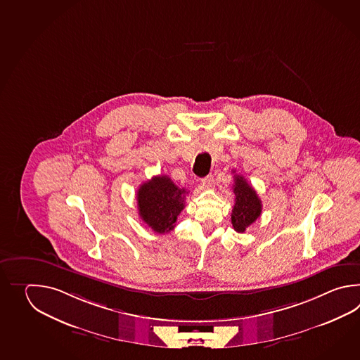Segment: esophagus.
I'll list each match as a JSON object with an SVG mask.
<instances>
[{
    "label": "esophagus",
    "mask_w": 360,
    "mask_h": 360,
    "mask_svg": "<svg viewBox=\"0 0 360 360\" xmlns=\"http://www.w3.org/2000/svg\"><path fill=\"white\" fill-rule=\"evenodd\" d=\"M202 185H203L206 189H211V188H214V176H212V175H208V176L203 177V179H202Z\"/></svg>",
    "instance_id": "34e87169"
}]
</instances>
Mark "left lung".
I'll return each instance as SVG.
<instances>
[{
	"label": "left lung",
	"mask_w": 360,
	"mask_h": 360,
	"mask_svg": "<svg viewBox=\"0 0 360 360\" xmlns=\"http://www.w3.org/2000/svg\"><path fill=\"white\" fill-rule=\"evenodd\" d=\"M233 191L236 203L231 211V224L236 231L245 233V229L260 217L262 205L256 191L240 175L234 177Z\"/></svg>",
	"instance_id": "left-lung-1"
}]
</instances>
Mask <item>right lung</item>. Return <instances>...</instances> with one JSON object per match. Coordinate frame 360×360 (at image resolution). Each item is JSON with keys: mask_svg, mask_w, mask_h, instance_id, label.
<instances>
[{"mask_svg": "<svg viewBox=\"0 0 360 360\" xmlns=\"http://www.w3.org/2000/svg\"><path fill=\"white\" fill-rule=\"evenodd\" d=\"M186 194V189L179 188L169 176H153L138 189L139 214L154 233H169L185 207Z\"/></svg>", "mask_w": 360, "mask_h": 360, "instance_id": "add662e5", "label": "right lung"}]
</instances>
